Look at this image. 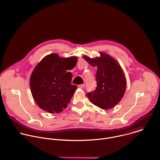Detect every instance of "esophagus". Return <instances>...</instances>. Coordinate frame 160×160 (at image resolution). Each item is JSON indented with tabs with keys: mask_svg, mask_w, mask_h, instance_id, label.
I'll return each mask as SVG.
<instances>
[{
	"mask_svg": "<svg viewBox=\"0 0 160 160\" xmlns=\"http://www.w3.org/2000/svg\"><path fill=\"white\" fill-rule=\"evenodd\" d=\"M85 84H84V83H83V84L79 85H78V87H79V88H83L85 87Z\"/></svg>",
	"mask_w": 160,
	"mask_h": 160,
	"instance_id": "obj_1",
	"label": "esophagus"
}]
</instances>
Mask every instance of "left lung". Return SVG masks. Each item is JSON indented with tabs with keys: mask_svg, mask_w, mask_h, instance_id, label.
Listing matches in <instances>:
<instances>
[{
	"mask_svg": "<svg viewBox=\"0 0 160 160\" xmlns=\"http://www.w3.org/2000/svg\"><path fill=\"white\" fill-rule=\"evenodd\" d=\"M91 58L82 57L90 65L97 67V88L87 94L89 100L102 109H110L121 100L126 92L127 82L124 72L116 59L105 52Z\"/></svg>",
	"mask_w": 160,
	"mask_h": 160,
	"instance_id": "8db88e82",
	"label": "left lung"
}]
</instances>
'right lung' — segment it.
Returning a JSON list of instances; mask_svg holds the SVG:
<instances>
[{
    "mask_svg": "<svg viewBox=\"0 0 160 160\" xmlns=\"http://www.w3.org/2000/svg\"><path fill=\"white\" fill-rule=\"evenodd\" d=\"M75 56L60 57L51 53L35 67L30 77L32 96L42 110L50 114L60 113L67 108L77 87L71 84L73 69L77 62Z\"/></svg>",
    "mask_w": 160,
    "mask_h": 160,
    "instance_id": "right-lung-1",
    "label": "right lung"
}]
</instances>
